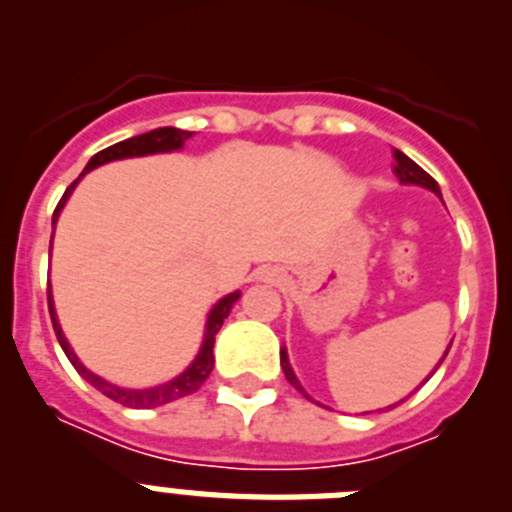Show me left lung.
<instances>
[{
	"label": "left lung",
	"instance_id": "obj_1",
	"mask_svg": "<svg viewBox=\"0 0 512 512\" xmlns=\"http://www.w3.org/2000/svg\"><path fill=\"white\" fill-rule=\"evenodd\" d=\"M392 156H395V166H392V169H395V176H397V179H400L402 184H418V187L431 189L433 194H438V197H441V189H438L436 179H433L431 174H425V171L420 169L418 164H415L413 158H408L402 151H397V148H395V153H392ZM449 348H451V346H449ZM449 348H446V354H449ZM446 354H443V359H446ZM443 359H441V361H443ZM441 361H438V366H441ZM279 364H282L284 377H287V382L292 384V387H295V390L300 392V395H305L307 400H310V395H307V392L302 390L300 379L295 377V372H292V366H289L287 348H282V351H279ZM438 366H436V369H438ZM431 374H433V372H431ZM428 379H431V377H425V382H428Z\"/></svg>",
	"mask_w": 512,
	"mask_h": 512
}]
</instances>
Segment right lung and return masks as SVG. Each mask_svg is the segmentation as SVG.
<instances>
[{
	"label": "right lung",
	"instance_id": "right-lung-1",
	"mask_svg": "<svg viewBox=\"0 0 512 512\" xmlns=\"http://www.w3.org/2000/svg\"><path fill=\"white\" fill-rule=\"evenodd\" d=\"M192 135L194 133H189V130L158 128V130H151V133H143V135H135V138L120 140V143H115V146L104 148V151H99L97 156L89 158L87 169L81 171V176L87 174V171L97 169V166H102V164H110V161H120V158L151 156V153L179 151V148L184 146V140H189ZM81 176L76 179L74 184H71L69 189H66V192H63L61 202H58L56 212H53V225H56L58 215H61L63 205H66V200L71 197L74 187L81 182ZM238 297H241V292H230V295H225L223 300L217 302V305L210 310V315H207V325H205V338H202V348H200V354H197V359H194L192 364H189L187 369L179 374V377H174L171 382L158 384V387H148V390H128V387H117V384L107 382V379H102V377H97V374L89 372L87 366L76 359L74 348L69 346V341H66V336H63L61 323H58V318H56V307H53L51 292H48V310H51L53 330H56V338H58V343H61L63 354L69 356V361L74 364L76 372L87 379L94 390H99L102 395L110 397V400L120 402V405H125V408H158V405H166V402H174V400H179V397L192 395V392H197L202 384H205V379L210 377V372H212V366H215L212 346H215L217 330L223 328V320L228 318V312L233 310V305L238 302Z\"/></svg>",
	"mask_w": 512,
	"mask_h": 512
}]
</instances>
